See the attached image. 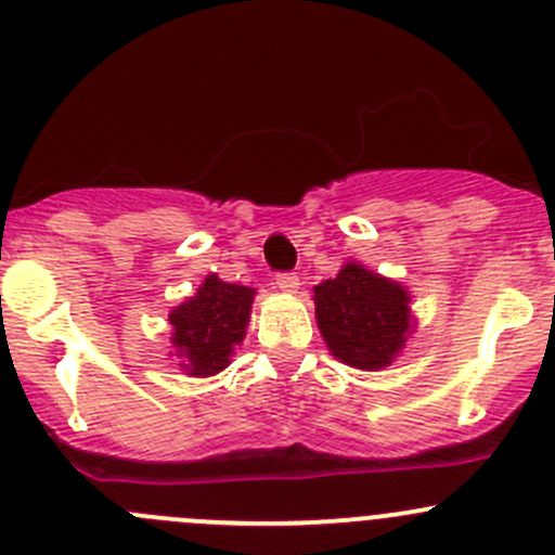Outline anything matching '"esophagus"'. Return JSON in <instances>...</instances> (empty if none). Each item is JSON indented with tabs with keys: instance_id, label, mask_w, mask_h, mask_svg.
<instances>
[{
	"instance_id": "34e87169",
	"label": "esophagus",
	"mask_w": 555,
	"mask_h": 555,
	"mask_svg": "<svg viewBox=\"0 0 555 555\" xmlns=\"http://www.w3.org/2000/svg\"><path fill=\"white\" fill-rule=\"evenodd\" d=\"M276 284H279V289H284V293H295L300 284V279L295 276V273L284 271V273H276Z\"/></svg>"
}]
</instances>
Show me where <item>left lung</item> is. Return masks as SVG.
Wrapping results in <instances>:
<instances>
[{"mask_svg":"<svg viewBox=\"0 0 555 555\" xmlns=\"http://www.w3.org/2000/svg\"><path fill=\"white\" fill-rule=\"evenodd\" d=\"M313 304L330 351L360 371L389 365L411 330L405 289L357 262L313 287Z\"/></svg>","mask_w":555,"mask_h":555,"instance_id":"left-lung-1","label":"left lung"}]
</instances>
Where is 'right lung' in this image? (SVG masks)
Masks as SVG:
<instances>
[{"label": "right lung", "mask_w": 555, "mask_h": 555, "mask_svg": "<svg viewBox=\"0 0 555 555\" xmlns=\"http://www.w3.org/2000/svg\"><path fill=\"white\" fill-rule=\"evenodd\" d=\"M255 289L225 284L211 273L195 298L171 311L173 346L190 376H215L231 362L233 346L244 340Z\"/></svg>", "instance_id": "obj_1"}]
</instances>
